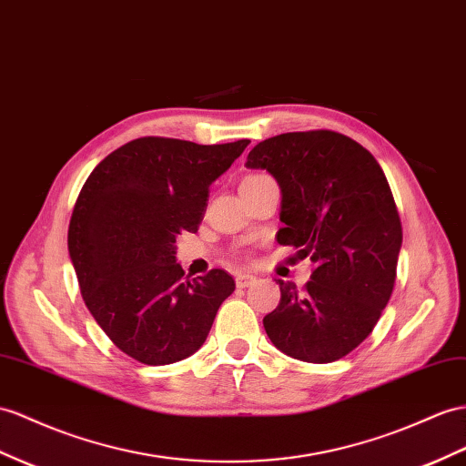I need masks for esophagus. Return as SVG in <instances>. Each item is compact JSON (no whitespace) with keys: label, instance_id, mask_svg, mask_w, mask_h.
Masks as SVG:
<instances>
[{"label":"esophagus","instance_id":"1","mask_svg":"<svg viewBox=\"0 0 466 466\" xmlns=\"http://www.w3.org/2000/svg\"><path fill=\"white\" fill-rule=\"evenodd\" d=\"M254 281H256V278L249 276V273H238V276H236V288L246 289V288H249V285H252Z\"/></svg>","mask_w":466,"mask_h":466}]
</instances>
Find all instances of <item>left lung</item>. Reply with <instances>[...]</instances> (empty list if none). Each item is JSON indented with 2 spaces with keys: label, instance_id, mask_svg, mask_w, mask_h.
Instances as JSON below:
<instances>
[{
  "label": "left lung",
  "instance_id": "1",
  "mask_svg": "<svg viewBox=\"0 0 466 466\" xmlns=\"http://www.w3.org/2000/svg\"><path fill=\"white\" fill-rule=\"evenodd\" d=\"M246 167L276 177L278 242L313 261L303 289L279 279L268 337L297 360L335 362L374 330L396 283L401 220L388 178L372 153L330 129L259 141Z\"/></svg>",
  "mask_w": 466,
  "mask_h": 466
}]
</instances>
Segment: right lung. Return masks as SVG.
I'll return each mask as SVG.
<instances>
[{
  "label": "right lung",
  "mask_w": 466,
  "mask_h": 466,
  "mask_svg": "<svg viewBox=\"0 0 466 466\" xmlns=\"http://www.w3.org/2000/svg\"><path fill=\"white\" fill-rule=\"evenodd\" d=\"M248 143L139 137L102 159L82 187L68 254L88 311L134 360L163 366L197 352L234 291L224 269L188 279L175 242L198 230L208 187Z\"/></svg>",
  "instance_id": "1"
}]
</instances>
